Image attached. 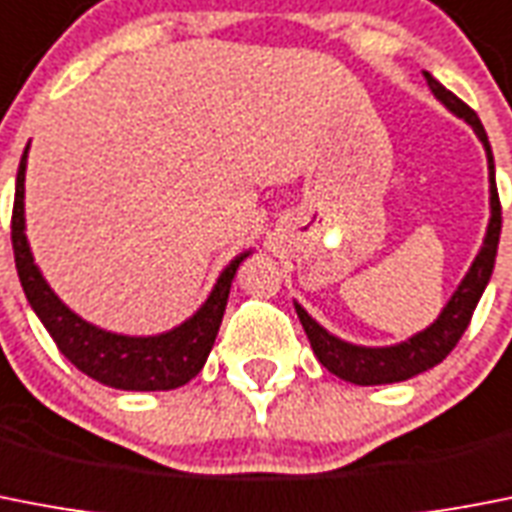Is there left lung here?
Instances as JSON below:
<instances>
[{"mask_svg":"<svg viewBox=\"0 0 512 512\" xmlns=\"http://www.w3.org/2000/svg\"><path fill=\"white\" fill-rule=\"evenodd\" d=\"M429 90L435 93L437 101L455 114L458 119L476 132V137L482 140L484 153H487V169H489V223L487 234H484L482 249L476 252L474 263L458 283V289L448 299V304L442 307L437 320L427 325L424 330L414 333L411 338L393 346H356V343L343 341V338L333 336L322 328L315 317L309 315L307 309L299 302H294L296 315L302 320V328L307 333L312 351L320 359V364L336 377L354 385H390V382H403L411 377L422 375L435 364H440L450 351L455 349V343L461 341L466 333L471 315H474L476 304L482 299L484 289H487L492 270H495L497 244H500V229H502V213H500V197H497V182H495V156L489 148L487 132H484L482 122L474 111L468 109L466 103L458 96H453L445 85H440L435 77L424 72Z\"/></svg>","mask_w":512,"mask_h":512,"instance_id":"left-lung-1","label":"left lung"}]
</instances>
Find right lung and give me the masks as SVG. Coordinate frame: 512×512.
I'll list each match as a JSON object with an SVG mask.
<instances>
[{
  "label": "right lung",
  "instance_id": "obj_1",
  "mask_svg": "<svg viewBox=\"0 0 512 512\" xmlns=\"http://www.w3.org/2000/svg\"><path fill=\"white\" fill-rule=\"evenodd\" d=\"M28 148L30 143L25 145L20 169H17L15 205H12V249H15V268L25 296H28V304L33 307L38 320L44 322V328L49 330L59 351L80 372L117 390H174L184 382H190L208 362V354L216 343L218 328H221L223 312H226V302H229L236 268L252 255V249L236 255L221 270L208 299L182 325L158 333V336H124V333L98 328L72 312L54 294V289L46 283L44 273L33 260L28 236H25Z\"/></svg>",
  "mask_w": 512,
  "mask_h": 512
}]
</instances>
